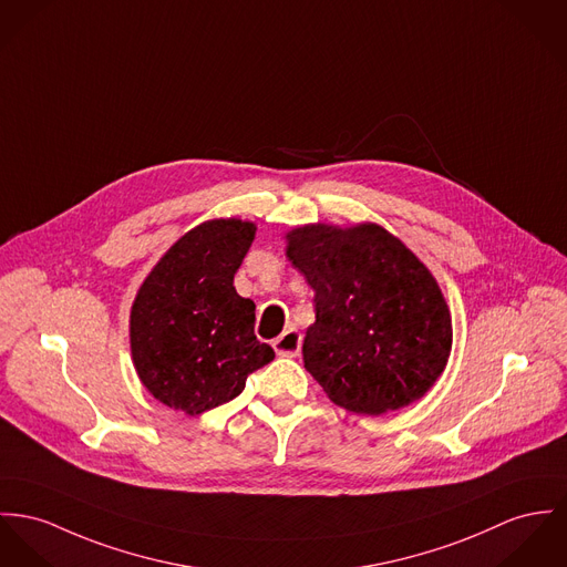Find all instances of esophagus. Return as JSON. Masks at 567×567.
<instances>
[{
  "label": "esophagus",
  "mask_w": 567,
  "mask_h": 567,
  "mask_svg": "<svg viewBox=\"0 0 567 567\" xmlns=\"http://www.w3.org/2000/svg\"><path fill=\"white\" fill-rule=\"evenodd\" d=\"M274 349H276L278 355H287V358L298 355L300 349H302V337H300V332L293 330V328L285 330V332L274 341Z\"/></svg>",
  "instance_id": "esophagus-1"
}]
</instances>
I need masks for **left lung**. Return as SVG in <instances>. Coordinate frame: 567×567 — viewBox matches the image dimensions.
Returning <instances> with one entry per match:
<instances>
[{
    "label": "left lung",
    "instance_id": "left-lung-1",
    "mask_svg": "<svg viewBox=\"0 0 567 567\" xmlns=\"http://www.w3.org/2000/svg\"><path fill=\"white\" fill-rule=\"evenodd\" d=\"M287 257L315 291L306 371L355 414L410 405L446 367L453 328L432 271L378 224H308L287 233Z\"/></svg>",
    "mask_w": 567,
    "mask_h": 567
}]
</instances>
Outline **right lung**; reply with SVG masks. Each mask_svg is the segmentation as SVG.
Returning <instances> with one entry per match:
<instances>
[{"mask_svg": "<svg viewBox=\"0 0 567 567\" xmlns=\"http://www.w3.org/2000/svg\"><path fill=\"white\" fill-rule=\"evenodd\" d=\"M257 226L209 219L185 233L142 282L131 306V355L157 401L189 416L235 399L274 360L255 334V302L233 278Z\"/></svg>", "mask_w": 567, "mask_h": 567, "instance_id": "1", "label": "right lung"}]
</instances>
